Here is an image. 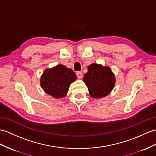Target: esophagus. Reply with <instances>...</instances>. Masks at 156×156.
<instances>
[{
  "label": "esophagus",
  "mask_w": 156,
  "mask_h": 156,
  "mask_svg": "<svg viewBox=\"0 0 156 156\" xmlns=\"http://www.w3.org/2000/svg\"><path fill=\"white\" fill-rule=\"evenodd\" d=\"M76 75H77V77L78 79H81L83 77V73L80 71H78L76 73Z\"/></svg>",
  "instance_id": "obj_1"
}]
</instances>
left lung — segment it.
Segmentation results:
<instances>
[{
  "label": "left lung",
  "instance_id": "left-lung-1",
  "mask_svg": "<svg viewBox=\"0 0 156 156\" xmlns=\"http://www.w3.org/2000/svg\"><path fill=\"white\" fill-rule=\"evenodd\" d=\"M83 78L90 97L101 98L107 96L114 89L116 83L115 74L109 67L92 63Z\"/></svg>",
  "mask_w": 156,
  "mask_h": 156
}]
</instances>
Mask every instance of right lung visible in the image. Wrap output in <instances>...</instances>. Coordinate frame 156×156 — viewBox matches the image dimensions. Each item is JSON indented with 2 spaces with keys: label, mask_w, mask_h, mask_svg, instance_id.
<instances>
[{
  "label": "right lung",
  "mask_w": 156,
  "mask_h": 156,
  "mask_svg": "<svg viewBox=\"0 0 156 156\" xmlns=\"http://www.w3.org/2000/svg\"><path fill=\"white\" fill-rule=\"evenodd\" d=\"M76 79L77 76L73 70L59 64L44 71L40 78V85L49 95L61 98L66 96L71 83Z\"/></svg>",
  "instance_id": "add662e5"
}]
</instances>
